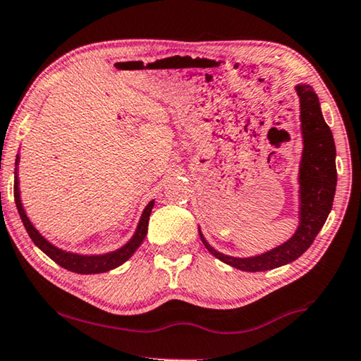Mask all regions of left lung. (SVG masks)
I'll list each match as a JSON object with an SVG mask.
<instances>
[{"mask_svg": "<svg viewBox=\"0 0 361 361\" xmlns=\"http://www.w3.org/2000/svg\"><path fill=\"white\" fill-rule=\"evenodd\" d=\"M300 98L302 135H304V154L300 162V225L288 243L279 247L249 259H236L216 252L210 247L201 234L205 247L212 255L243 271H265L283 267L310 247L328 219L333 207L337 171L336 146L333 133L324 122L319 109L318 96L308 85L295 88Z\"/></svg>", "mask_w": 361, "mask_h": 361, "instance_id": "left-lung-1", "label": "left lung"}]
</instances>
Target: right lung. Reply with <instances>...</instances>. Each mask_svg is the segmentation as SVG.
Wrapping results in <instances>:
<instances>
[{
  "label": "right lung",
  "instance_id": "obj_1",
  "mask_svg": "<svg viewBox=\"0 0 361 361\" xmlns=\"http://www.w3.org/2000/svg\"><path fill=\"white\" fill-rule=\"evenodd\" d=\"M16 164H19V157L16 159ZM14 201H16V207L17 212H19L22 223H24L25 230L28 233V236L33 243L37 244V247H39L47 254L51 260H54L57 265H61L62 268H66L68 271L73 273H80V274H94V273H104L109 270H114L118 265H122L123 262H127L136 249L140 247V244L142 243V239L147 234V225H149V215L151 210L154 207V201L146 205L145 212H142L140 225L136 228V233L133 234V238L120 247L116 252L111 254H104V255H77V254H71L66 252V250H61L54 247L53 244L48 243L42 234H39L30 220L27 219L24 207H22L20 202V196H19V180H17V170H16V176H14Z\"/></svg>",
  "mask_w": 361,
  "mask_h": 361
}]
</instances>
